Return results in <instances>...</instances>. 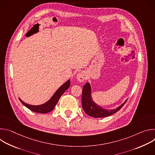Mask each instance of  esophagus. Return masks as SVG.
Returning <instances> with one entry per match:
<instances>
[{"instance_id":"34e87169","label":"esophagus","mask_w":155,"mask_h":155,"mask_svg":"<svg viewBox=\"0 0 155 155\" xmlns=\"http://www.w3.org/2000/svg\"><path fill=\"white\" fill-rule=\"evenodd\" d=\"M77 79L78 80V81H80V82H82V81H83L84 80H85V79H86V75H85L84 73L83 72H79V73L77 75Z\"/></svg>"}]
</instances>
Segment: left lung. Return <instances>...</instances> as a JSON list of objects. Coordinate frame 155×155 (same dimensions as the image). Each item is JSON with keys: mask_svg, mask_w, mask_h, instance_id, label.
<instances>
[{"mask_svg": "<svg viewBox=\"0 0 155 155\" xmlns=\"http://www.w3.org/2000/svg\"><path fill=\"white\" fill-rule=\"evenodd\" d=\"M127 100L120 107L113 110H105L95 104L91 97V89L89 83H86L83 87L81 105L84 112L90 117L94 118H102L112 115L121 108Z\"/></svg>", "mask_w": 155, "mask_h": 155, "instance_id": "left-lung-1", "label": "left lung"}]
</instances>
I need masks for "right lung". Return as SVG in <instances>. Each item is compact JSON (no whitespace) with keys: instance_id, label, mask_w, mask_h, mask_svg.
I'll return each mask as SVG.
<instances>
[{"instance_id":"right-lung-1","label":"right lung","mask_w":155,"mask_h":155,"mask_svg":"<svg viewBox=\"0 0 155 155\" xmlns=\"http://www.w3.org/2000/svg\"><path fill=\"white\" fill-rule=\"evenodd\" d=\"M70 84H71V82H70V80H69L67 82H65L59 88V89L56 91V92L54 94V95L52 96V97L47 102L42 105H29L22 101L20 99L19 100L27 108H28L29 110H32V111L34 112L38 113V114L48 113L52 111V110L54 109L59 98L63 94V93L69 87Z\"/></svg>"}]
</instances>
